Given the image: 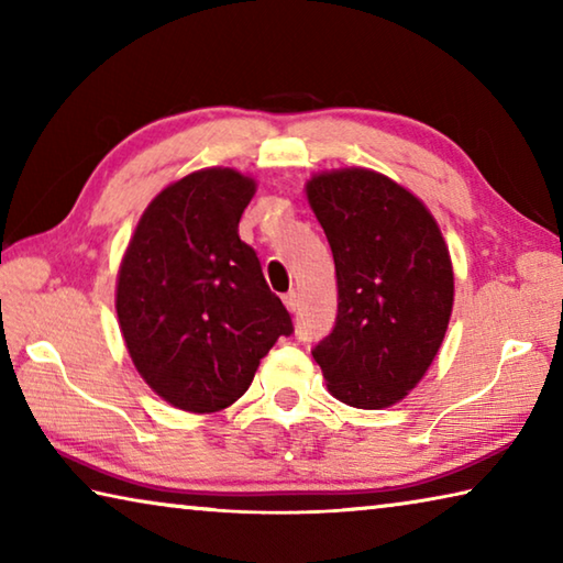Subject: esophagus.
I'll list each match as a JSON object with an SVG mask.
<instances>
[{
    "instance_id": "esophagus-1",
    "label": "esophagus",
    "mask_w": 563,
    "mask_h": 563,
    "mask_svg": "<svg viewBox=\"0 0 563 563\" xmlns=\"http://www.w3.org/2000/svg\"><path fill=\"white\" fill-rule=\"evenodd\" d=\"M283 302H285V308H288L290 312H295V310H298V305H300V295L295 292V290H290L288 295H283Z\"/></svg>"
}]
</instances>
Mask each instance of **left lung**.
<instances>
[{
	"mask_svg": "<svg viewBox=\"0 0 563 563\" xmlns=\"http://www.w3.org/2000/svg\"><path fill=\"white\" fill-rule=\"evenodd\" d=\"M305 194L338 278L335 328L312 357L340 402L395 405L430 369L450 325L454 273L440 225L417 196L369 168L325 170Z\"/></svg>",
	"mask_w": 563,
	"mask_h": 563,
	"instance_id": "1",
	"label": "left lung"
}]
</instances>
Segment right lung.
Here are the masks:
<instances>
[{
  "label": "right lung",
  "instance_id": "right-lung-1",
  "mask_svg": "<svg viewBox=\"0 0 563 563\" xmlns=\"http://www.w3.org/2000/svg\"><path fill=\"white\" fill-rule=\"evenodd\" d=\"M255 180L203 168L166 186L141 216L123 253L117 316L139 375L186 412L231 407L290 312L263 278L238 223Z\"/></svg>",
  "mask_w": 563,
  "mask_h": 563
}]
</instances>
